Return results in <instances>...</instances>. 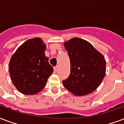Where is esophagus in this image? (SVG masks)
Returning <instances> with one entry per match:
<instances>
[{"mask_svg": "<svg viewBox=\"0 0 124 124\" xmlns=\"http://www.w3.org/2000/svg\"><path fill=\"white\" fill-rule=\"evenodd\" d=\"M54 70V72H57V70H58V67H55Z\"/></svg>", "mask_w": 124, "mask_h": 124, "instance_id": "34e87169", "label": "esophagus"}]
</instances>
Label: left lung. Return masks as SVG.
<instances>
[{"mask_svg":"<svg viewBox=\"0 0 124 124\" xmlns=\"http://www.w3.org/2000/svg\"><path fill=\"white\" fill-rule=\"evenodd\" d=\"M64 46L70 63V74L63 81L64 87L76 96L91 93L105 78V57L89 42L77 37L66 41Z\"/></svg>","mask_w":124,"mask_h":124,"instance_id":"left-lung-1","label":"left lung"}]
</instances>
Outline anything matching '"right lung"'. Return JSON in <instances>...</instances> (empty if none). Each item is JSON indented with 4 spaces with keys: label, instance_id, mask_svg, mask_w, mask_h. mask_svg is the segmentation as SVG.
Returning a JSON list of instances; mask_svg holds the SVG:
<instances>
[{
    "label": "right lung",
    "instance_id": "1",
    "mask_svg": "<svg viewBox=\"0 0 124 124\" xmlns=\"http://www.w3.org/2000/svg\"><path fill=\"white\" fill-rule=\"evenodd\" d=\"M46 49L44 41L37 37L25 41L11 57L10 76L21 93L34 95L42 91L54 71L46 56Z\"/></svg>",
    "mask_w": 124,
    "mask_h": 124
}]
</instances>
